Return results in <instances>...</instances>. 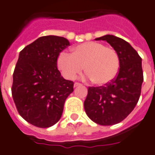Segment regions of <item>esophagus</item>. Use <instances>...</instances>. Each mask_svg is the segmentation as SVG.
I'll return each mask as SVG.
<instances>
[{"label": "esophagus", "mask_w": 155, "mask_h": 155, "mask_svg": "<svg viewBox=\"0 0 155 155\" xmlns=\"http://www.w3.org/2000/svg\"><path fill=\"white\" fill-rule=\"evenodd\" d=\"M80 85H81V84L78 83V82H75L74 83V87H78V86H80Z\"/></svg>", "instance_id": "esophagus-1"}]
</instances>
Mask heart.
Segmentation results:
<instances>
[{
    "instance_id": "1",
    "label": "heart",
    "mask_w": 155,
    "mask_h": 155,
    "mask_svg": "<svg viewBox=\"0 0 155 155\" xmlns=\"http://www.w3.org/2000/svg\"><path fill=\"white\" fill-rule=\"evenodd\" d=\"M57 65L67 79H74L85 65L86 78L97 85H104L117 76L120 60L117 52L112 48L97 41H88L74 47L73 54L61 52Z\"/></svg>"
}]
</instances>
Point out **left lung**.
<instances>
[{"mask_svg": "<svg viewBox=\"0 0 155 155\" xmlns=\"http://www.w3.org/2000/svg\"><path fill=\"white\" fill-rule=\"evenodd\" d=\"M95 40L106 41L114 48L119 57L120 69L110 83L89 87L84 108L93 122L111 126L124 120L138 103L143 81L142 58L122 38L107 34Z\"/></svg>", "mask_w": 155, "mask_h": 155, "instance_id": "1", "label": "left lung"}]
</instances>
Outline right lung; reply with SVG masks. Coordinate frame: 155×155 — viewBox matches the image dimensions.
<instances>
[{
  "label": "right lung",
  "mask_w": 155,
  "mask_h": 155,
  "mask_svg": "<svg viewBox=\"0 0 155 155\" xmlns=\"http://www.w3.org/2000/svg\"><path fill=\"white\" fill-rule=\"evenodd\" d=\"M70 45L58 36H44L20 52L13 75L12 95L20 115L35 127L56 124L65 99L74 91V82L61 76L57 59Z\"/></svg>",
  "instance_id": "add662e5"
}]
</instances>
